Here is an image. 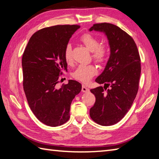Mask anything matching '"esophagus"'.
I'll return each mask as SVG.
<instances>
[{"instance_id": "esophagus-1", "label": "esophagus", "mask_w": 159, "mask_h": 159, "mask_svg": "<svg viewBox=\"0 0 159 159\" xmlns=\"http://www.w3.org/2000/svg\"><path fill=\"white\" fill-rule=\"evenodd\" d=\"M81 90H82L83 92H88L89 91V89L87 87V86L85 85H82V89H81Z\"/></svg>"}]
</instances>
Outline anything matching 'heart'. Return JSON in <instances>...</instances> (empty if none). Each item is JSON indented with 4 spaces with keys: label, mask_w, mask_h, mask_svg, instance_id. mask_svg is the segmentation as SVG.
Listing matches in <instances>:
<instances>
[{
    "label": "heart",
    "mask_w": 159,
    "mask_h": 159,
    "mask_svg": "<svg viewBox=\"0 0 159 159\" xmlns=\"http://www.w3.org/2000/svg\"><path fill=\"white\" fill-rule=\"evenodd\" d=\"M80 41L89 51L92 52V57L97 62H103L106 61L108 56V49L104 45H99V41L97 37L86 33L80 37ZM64 57L68 64L71 62V45L70 44L66 46L64 51ZM97 74V70L95 66L80 65L74 71L73 77L80 81L88 83Z\"/></svg>",
    "instance_id": "heart-1"
}]
</instances>
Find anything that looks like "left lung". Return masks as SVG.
I'll list each match as a JSON object with an SVG mask.
<instances>
[{
	"label": "left lung",
	"instance_id": "8db88e82",
	"mask_svg": "<svg viewBox=\"0 0 159 159\" xmlns=\"http://www.w3.org/2000/svg\"><path fill=\"white\" fill-rule=\"evenodd\" d=\"M89 30L104 33L111 52L104 70L95 80L104 84L105 88L99 86L90 89L96 101L89 115L100 125L111 126L125 116L136 97L141 71L140 55L132 37L117 25L96 24ZM109 85L111 88L106 91Z\"/></svg>",
	"mask_w": 159,
	"mask_h": 159
}]
</instances>
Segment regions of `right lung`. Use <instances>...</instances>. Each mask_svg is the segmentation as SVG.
<instances>
[{
  "label": "right lung",
  "instance_id": "right-lung-1",
  "mask_svg": "<svg viewBox=\"0 0 159 159\" xmlns=\"http://www.w3.org/2000/svg\"><path fill=\"white\" fill-rule=\"evenodd\" d=\"M78 25L43 28L29 39L22 57L23 85L31 111L40 122L60 126L70 119L72 100L81 90L76 80L57 87L60 75L67 71L64 51Z\"/></svg>",
  "mask_w": 159,
  "mask_h": 159
}]
</instances>
